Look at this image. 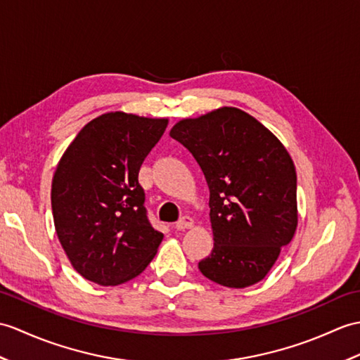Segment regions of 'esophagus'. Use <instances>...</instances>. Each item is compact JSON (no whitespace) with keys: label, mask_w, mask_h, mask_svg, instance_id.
I'll use <instances>...</instances> for the list:
<instances>
[{"label":"esophagus","mask_w":360,"mask_h":360,"mask_svg":"<svg viewBox=\"0 0 360 360\" xmlns=\"http://www.w3.org/2000/svg\"><path fill=\"white\" fill-rule=\"evenodd\" d=\"M193 219L190 218V216H182V218L176 222V225H174V227H176V230H186V229H191L193 227Z\"/></svg>","instance_id":"obj_1"}]
</instances>
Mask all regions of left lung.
Wrapping results in <instances>:
<instances>
[{"mask_svg": "<svg viewBox=\"0 0 360 360\" xmlns=\"http://www.w3.org/2000/svg\"><path fill=\"white\" fill-rule=\"evenodd\" d=\"M170 136L193 155L210 188L214 245L200 273L229 288L255 285L297 227L296 169L287 148L236 107L181 120Z\"/></svg>", "mask_w": 360, "mask_h": 360, "instance_id": "1", "label": "left lung"}]
</instances>
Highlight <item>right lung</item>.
Segmentation results:
<instances>
[{
  "label": "right lung",
  "instance_id": "add662e5",
  "mask_svg": "<svg viewBox=\"0 0 360 360\" xmlns=\"http://www.w3.org/2000/svg\"><path fill=\"white\" fill-rule=\"evenodd\" d=\"M169 120L110 112L67 147L52 181L58 239L72 266L98 285H120L146 270L164 235L148 222L138 173Z\"/></svg>",
  "mask_w": 360,
  "mask_h": 360
}]
</instances>
